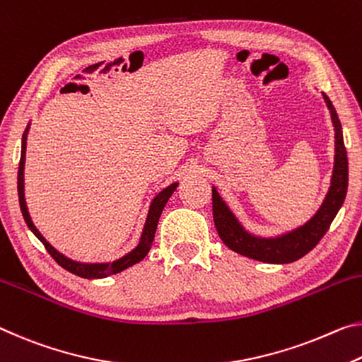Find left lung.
<instances>
[{
    "instance_id": "8db88e82",
    "label": "left lung",
    "mask_w": 362,
    "mask_h": 362,
    "mask_svg": "<svg viewBox=\"0 0 362 362\" xmlns=\"http://www.w3.org/2000/svg\"><path fill=\"white\" fill-rule=\"evenodd\" d=\"M324 100L330 109L332 122H334L335 127V165L330 190L327 193L320 209L315 212L311 221L293 232L282 235V237H255V235L243 230V227L235 219L230 209L227 208L226 203L217 194L216 188H212V217H214V226L222 242L235 253L271 264L293 262L308 255L329 230L332 221L335 219L337 212L341 208L346 197L348 156L345 141H343L340 119H338L335 107L329 100V96L324 95Z\"/></svg>"
}]
</instances>
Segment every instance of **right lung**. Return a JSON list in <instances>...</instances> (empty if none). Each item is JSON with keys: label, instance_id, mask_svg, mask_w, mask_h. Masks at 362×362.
Instances as JSON below:
<instances>
[{"label": "right lung", "instance_id": "obj_1", "mask_svg": "<svg viewBox=\"0 0 362 362\" xmlns=\"http://www.w3.org/2000/svg\"><path fill=\"white\" fill-rule=\"evenodd\" d=\"M27 132H28V127L25 130L24 136H22V151H21V160H19V172H17V193H19V203H21L22 216H24L28 228H30V230L35 233V237L43 243L45 248H47V251L51 255V257H53V259L57 264H59L61 267H64L66 271L76 274V275H78V277H83V279H105V277H107V275L122 272L124 269H127L130 266H134V264L140 262L143 257L148 255V251H150V248H151L153 240H154V233H156L158 221L160 217V212H163L165 203L169 202L170 194L175 192L177 183H172V185H169L168 188H164V190L153 199V203L150 206V212H148V217H146L145 228H143L140 243L135 250H132L129 255H125L124 257H120V259L114 261V262H106V264L76 262V261L69 259V257H66L64 255H61L59 251H56L53 246H51L47 242V240L42 237V233L37 230V227L33 226L30 216H28V211H27V206H25V198H24V164H25Z\"/></svg>", "mask_w": 362, "mask_h": 362}]
</instances>
